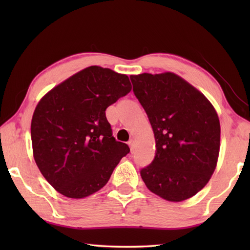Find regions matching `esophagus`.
<instances>
[{
  "mask_svg": "<svg viewBox=\"0 0 250 250\" xmlns=\"http://www.w3.org/2000/svg\"><path fill=\"white\" fill-rule=\"evenodd\" d=\"M128 144H129V146H130L131 151L133 152V151H134V140H130Z\"/></svg>",
  "mask_w": 250,
  "mask_h": 250,
  "instance_id": "obj_1",
  "label": "esophagus"
}]
</instances>
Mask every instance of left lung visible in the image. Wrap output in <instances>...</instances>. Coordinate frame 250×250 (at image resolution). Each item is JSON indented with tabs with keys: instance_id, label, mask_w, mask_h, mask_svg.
Instances as JSON below:
<instances>
[{
	"instance_id": "left-lung-1",
	"label": "left lung",
	"mask_w": 250,
	"mask_h": 250,
	"mask_svg": "<svg viewBox=\"0 0 250 250\" xmlns=\"http://www.w3.org/2000/svg\"><path fill=\"white\" fill-rule=\"evenodd\" d=\"M156 140V156L141 171L152 193L182 202L203 189L217 167L220 122L205 95L172 72L131 75Z\"/></svg>"
}]
</instances>
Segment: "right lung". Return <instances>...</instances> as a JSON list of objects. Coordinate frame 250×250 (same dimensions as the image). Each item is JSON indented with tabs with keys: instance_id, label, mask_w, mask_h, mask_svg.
<instances>
[{
	"instance_id": "1",
	"label": "right lung",
	"mask_w": 250,
	"mask_h": 250,
	"mask_svg": "<svg viewBox=\"0 0 250 250\" xmlns=\"http://www.w3.org/2000/svg\"><path fill=\"white\" fill-rule=\"evenodd\" d=\"M132 89L129 77L92 65L52 88L31 121L33 157L45 179L66 198L102 189L130 148L111 135L105 110Z\"/></svg>"
}]
</instances>
